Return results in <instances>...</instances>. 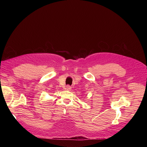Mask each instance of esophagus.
I'll list each match as a JSON object with an SVG mask.
<instances>
[{
  "label": "esophagus",
  "instance_id": "obj_1",
  "mask_svg": "<svg viewBox=\"0 0 147 147\" xmlns=\"http://www.w3.org/2000/svg\"><path fill=\"white\" fill-rule=\"evenodd\" d=\"M71 88V87L70 86H67L66 87V89L67 90H70Z\"/></svg>",
  "mask_w": 147,
  "mask_h": 147
}]
</instances>
